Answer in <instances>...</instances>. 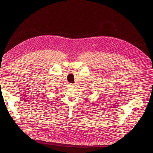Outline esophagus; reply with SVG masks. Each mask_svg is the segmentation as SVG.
Returning a JSON list of instances; mask_svg holds the SVG:
<instances>
[{
  "mask_svg": "<svg viewBox=\"0 0 153 153\" xmlns=\"http://www.w3.org/2000/svg\"><path fill=\"white\" fill-rule=\"evenodd\" d=\"M69 85L70 87H75V84H69Z\"/></svg>",
  "mask_w": 153,
  "mask_h": 153,
  "instance_id": "1",
  "label": "esophagus"
}]
</instances>
